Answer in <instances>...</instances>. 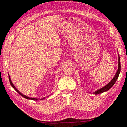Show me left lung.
<instances>
[{"mask_svg": "<svg viewBox=\"0 0 127 127\" xmlns=\"http://www.w3.org/2000/svg\"><path fill=\"white\" fill-rule=\"evenodd\" d=\"M120 70H121L120 59V57H119V56L118 55V70L116 72V75H115V76H114V77L108 84H107V85H106L105 86L101 88H99V90L96 91L95 92H93V93H94L95 94H99V93H103V92H106L107 91H108L109 90H110V88L114 85V84H115V83L116 82L117 80L118 77H119V74H120Z\"/></svg>", "mask_w": 127, "mask_h": 127, "instance_id": "1", "label": "left lung"}]
</instances>
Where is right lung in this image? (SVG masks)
<instances>
[{"label": "right lung", "mask_w": 127, "mask_h": 127, "mask_svg": "<svg viewBox=\"0 0 127 127\" xmlns=\"http://www.w3.org/2000/svg\"><path fill=\"white\" fill-rule=\"evenodd\" d=\"M9 75V82H10V85H11V86H12L14 89H15V90L17 92H18V93L20 94L22 96H23V97H24L25 98H26V99H31V100H34V101H37L38 99H40V100H42V99H45V97H43V98H41V99H40V98H34V97H28V96H26V95H24V94H23L22 93H21V92L19 91L17 88H16V87H15V86H14V85L13 84V83H12V82H11V79H10V76H9V75ZM49 96H48V97Z\"/></svg>", "instance_id": "1"}]
</instances>
